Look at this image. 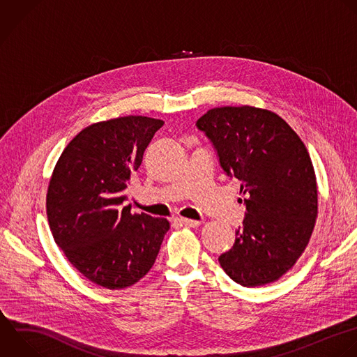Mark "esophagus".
I'll return each instance as SVG.
<instances>
[{
    "label": "esophagus",
    "mask_w": 357,
    "mask_h": 357,
    "mask_svg": "<svg viewBox=\"0 0 357 357\" xmlns=\"http://www.w3.org/2000/svg\"><path fill=\"white\" fill-rule=\"evenodd\" d=\"M176 220H177L178 223L184 225V226H188V227H197V226H199V225H201V222H198V220H192V219H185V218H177Z\"/></svg>",
    "instance_id": "34e87169"
}]
</instances>
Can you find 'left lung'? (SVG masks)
I'll list each match as a JSON object with an SVG mask.
<instances>
[{"label": "left lung", "mask_w": 357, "mask_h": 357, "mask_svg": "<svg viewBox=\"0 0 357 357\" xmlns=\"http://www.w3.org/2000/svg\"><path fill=\"white\" fill-rule=\"evenodd\" d=\"M197 127L247 194L243 226L219 257L220 266L245 287L278 280L305 250L318 213L315 173L303 141L278 114L251 106L211 109Z\"/></svg>", "instance_id": "8db88e82"}]
</instances>
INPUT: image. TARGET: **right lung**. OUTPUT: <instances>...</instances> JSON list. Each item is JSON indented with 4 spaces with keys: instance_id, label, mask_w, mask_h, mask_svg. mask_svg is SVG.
Wrapping results in <instances>:
<instances>
[{
    "instance_id": "right-lung-1",
    "label": "right lung",
    "mask_w": 357,
    "mask_h": 357,
    "mask_svg": "<svg viewBox=\"0 0 357 357\" xmlns=\"http://www.w3.org/2000/svg\"><path fill=\"white\" fill-rule=\"evenodd\" d=\"M162 120L127 116L84 128L63 151L50 178L46 209L54 241L92 283L119 290L137 283L156 261L170 223L124 205L131 174Z\"/></svg>"
}]
</instances>
